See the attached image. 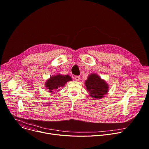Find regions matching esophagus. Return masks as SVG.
<instances>
[{"instance_id": "obj_1", "label": "esophagus", "mask_w": 149, "mask_h": 149, "mask_svg": "<svg viewBox=\"0 0 149 149\" xmlns=\"http://www.w3.org/2000/svg\"><path fill=\"white\" fill-rule=\"evenodd\" d=\"M75 79L77 81H79V79H80V77L79 76H75Z\"/></svg>"}]
</instances>
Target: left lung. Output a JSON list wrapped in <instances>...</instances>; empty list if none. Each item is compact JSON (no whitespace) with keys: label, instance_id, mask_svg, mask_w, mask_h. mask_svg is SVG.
<instances>
[{"label":"left lung","instance_id":"8db88e82","mask_svg":"<svg viewBox=\"0 0 149 149\" xmlns=\"http://www.w3.org/2000/svg\"><path fill=\"white\" fill-rule=\"evenodd\" d=\"M85 86L87 91L89 92V96L94 98V100L103 98L109 91V85L106 81L95 73H91L88 76Z\"/></svg>","mask_w":149,"mask_h":149}]
</instances>
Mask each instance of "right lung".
Instances as JSON below:
<instances>
[{
	"instance_id": "obj_1",
	"label": "right lung",
	"mask_w": 149,
	"mask_h": 149,
	"mask_svg": "<svg viewBox=\"0 0 149 149\" xmlns=\"http://www.w3.org/2000/svg\"><path fill=\"white\" fill-rule=\"evenodd\" d=\"M72 81V78L69 75H62L57 74L55 75L50 77L45 82V86L46 87L47 91L53 93L54 91L60 90L62 87L68 82Z\"/></svg>"
}]
</instances>
